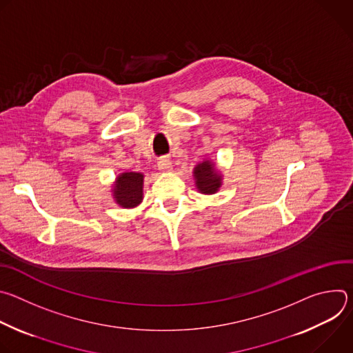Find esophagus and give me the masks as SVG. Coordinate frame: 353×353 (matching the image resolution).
I'll return each instance as SVG.
<instances>
[{
  "mask_svg": "<svg viewBox=\"0 0 353 353\" xmlns=\"http://www.w3.org/2000/svg\"><path fill=\"white\" fill-rule=\"evenodd\" d=\"M158 169L161 172H170L172 170V162L169 159H161L158 162Z\"/></svg>",
  "mask_w": 353,
  "mask_h": 353,
  "instance_id": "obj_1",
  "label": "esophagus"
}]
</instances>
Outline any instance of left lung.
<instances>
[{"instance_id": "1", "label": "left lung", "mask_w": 353, "mask_h": 353, "mask_svg": "<svg viewBox=\"0 0 353 353\" xmlns=\"http://www.w3.org/2000/svg\"><path fill=\"white\" fill-rule=\"evenodd\" d=\"M195 185L199 192L215 194L222 185V176L216 170L215 163L211 161H204L194 168Z\"/></svg>"}]
</instances>
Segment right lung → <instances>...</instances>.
<instances>
[{"mask_svg": "<svg viewBox=\"0 0 353 353\" xmlns=\"http://www.w3.org/2000/svg\"><path fill=\"white\" fill-rule=\"evenodd\" d=\"M143 174L135 172H125L117 176L113 185V198L116 204L123 208H134L142 201Z\"/></svg>", "mask_w": 353, "mask_h": 353, "instance_id": "right-lung-1", "label": "right lung"}]
</instances>
